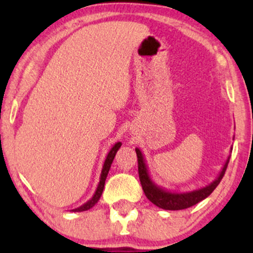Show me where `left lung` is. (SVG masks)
<instances>
[{
  "label": "left lung",
  "instance_id": "8db88e82",
  "mask_svg": "<svg viewBox=\"0 0 253 253\" xmlns=\"http://www.w3.org/2000/svg\"><path fill=\"white\" fill-rule=\"evenodd\" d=\"M135 152L136 157H138L139 178H140L141 187H143L145 195H146L147 199H149L153 205H156L157 207L163 208V210L167 211L185 210V208H189L191 206L201 202L202 200L206 199V197L210 196L211 194L213 193V190L217 187L220 181L222 179L223 175H225V171L227 169L229 158H231V156H228L227 161L223 164L219 176L208 185L196 190L185 191V193H176V191L167 190L165 188L157 185L150 177L146 162H145V158L143 153H141V151L139 149H135Z\"/></svg>",
  "mask_w": 253,
  "mask_h": 253
}]
</instances>
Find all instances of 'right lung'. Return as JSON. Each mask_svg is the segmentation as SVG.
<instances>
[{
    "instance_id": "right-lung-1",
    "label": "right lung",
    "mask_w": 253,
    "mask_h": 253,
    "mask_svg": "<svg viewBox=\"0 0 253 253\" xmlns=\"http://www.w3.org/2000/svg\"><path fill=\"white\" fill-rule=\"evenodd\" d=\"M121 147V143L119 141L114 145V146L112 147V150L109 151L108 155L106 157V161H104L103 163V168H102V171H101V176H100V182H98L97 184V188H96V191H95V194L92 195L91 199L89 200L88 202H85L84 205L81 206V207L78 208H75V210H72L71 211H88L90 208L94 207L95 205H96L98 200H100L101 195H102V191H103V188H104V183H106V178H107V175H108L109 172V169H110V165H112L113 161H114V157L117 155L118 150Z\"/></svg>"
}]
</instances>
